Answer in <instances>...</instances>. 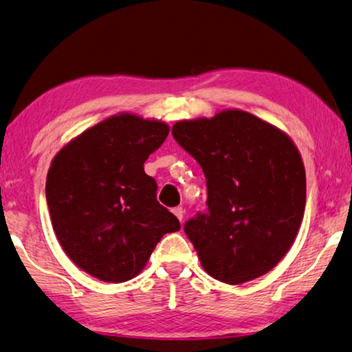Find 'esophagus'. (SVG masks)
Instances as JSON below:
<instances>
[{"label": "esophagus", "instance_id": "esophagus-1", "mask_svg": "<svg viewBox=\"0 0 352 352\" xmlns=\"http://www.w3.org/2000/svg\"><path fill=\"white\" fill-rule=\"evenodd\" d=\"M172 212L175 214V217L179 219L180 222H182V220H184V215H185V210H184V208H180V206H179V208H173Z\"/></svg>", "mask_w": 352, "mask_h": 352}]
</instances>
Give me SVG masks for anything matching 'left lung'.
I'll use <instances>...</instances> for the list:
<instances>
[{"instance_id": "obj_1", "label": "left lung", "mask_w": 352, "mask_h": 352, "mask_svg": "<svg viewBox=\"0 0 352 352\" xmlns=\"http://www.w3.org/2000/svg\"><path fill=\"white\" fill-rule=\"evenodd\" d=\"M175 142L203 168L208 210L185 222L203 269L240 285L274 269L306 208V172L294 143L245 111L177 122Z\"/></svg>"}]
</instances>
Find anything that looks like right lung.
Segmentation results:
<instances>
[{"label": "right lung", "mask_w": 352, "mask_h": 352, "mask_svg": "<svg viewBox=\"0 0 352 352\" xmlns=\"http://www.w3.org/2000/svg\"><path fill=\"white\" fill-rule=\"evenodd\" d=\"M167 135L164 122L112 116L65 144L51 162L46 203L58 241L102 282L137 277L162 235L180 230L143 167Z\"/></svg>", "instance_id": "obj_1"}]
</instances>
